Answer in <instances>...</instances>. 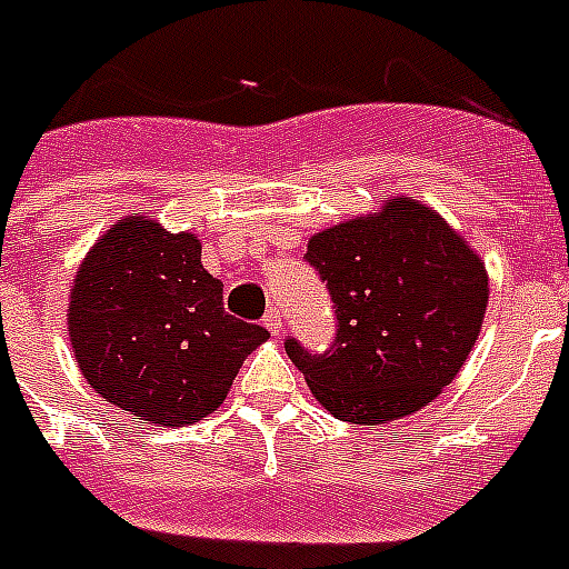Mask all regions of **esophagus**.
Masks as SVG:
<instances>
[{
  "label": "esophagus",
  "mask_w": 569,
  "mask_h": 569,
  "mask_svg": "<svg viewBox=\"0 0 569 569\" xmlns=\"http://www.w3.org/2000/svg\"><path fill=\"white\" fill-rule=\"evenodd\" d=\"M262 325L269 327L271 336H280V332H283V312L277 307H271L269 312H266V318H262Z\"/></svg>",
  "instance_id": "esophagus-1"
}]
</instances>
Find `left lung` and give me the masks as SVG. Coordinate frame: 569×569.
Listing matches in <instances>:
<instances>
[{
	"mask_svg": "<svg viewBox=\"0 0 569 569\" xmlns=\"http://www.w3.org/2000/svg\"><path fill=\"white\" fill-rule=\"evenodd\" d=\"M307 262L336 309V339L286 353L332 418L377 427L432 403L482 330L488 274L479 253L415 198H391L309 239Z\"/></svg>",
	"mask_w": 569,
	"mask_h": 569,
	"instance_id": "obj_1",
	"label": "left lung"
}]
</instances>
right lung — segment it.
<instances>
[{
	"mask_svg": "<svg viewBox=\"0 0 569 569\" xmlns=\"http://www.w3.org/2000/svg\"><path fill=\"white\" fill-rule=\"evenodd\" d=\"M69 341L90 389L140 423L216 412L269 330L224 312L196 233L128 216L92 244L69 292Z\"/></svg>",
	"mask_w": 569,
	"mask_h": 569,
	"instance_id": "right-lung-1",
	"label": "right lung"
}]
</instances>
